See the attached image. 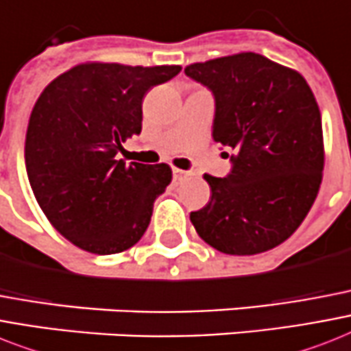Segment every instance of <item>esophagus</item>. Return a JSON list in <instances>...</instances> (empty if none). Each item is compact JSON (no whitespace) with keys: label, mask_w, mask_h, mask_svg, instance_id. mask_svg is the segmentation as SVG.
I'll return each instance as SVG.
<instances>
[{"label":"esophagus","mask_w":351,"mask_h":351,"mask_svg":"<svg viewBox=\"0 0 351 351\" xmlns=\"http://www.w3.org/2000/svg\"><path fill=\"white\" fill-rule=\"evenodd\" d=\"M189 175V171H184V169H178V167H173V178L175 180H182L184 176Z\"/></svg>","instance_id":"obj_1"}]
</instances>
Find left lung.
I'll return each instance as SVG.
<instances>
[{
    "label": "left lung",
    "instance_id": "left-lung-1",
    "mask_svg": "<svg viewBox=\"0 0 351 351\" xmlns=\"http://www.w3.org/2000/svg\"><path fill=\"white\" fill-rule=\"evenodd\" d=\"M215 93L213 138L236 151L225 178L204 175L210 200L191 213L205 243L252 256L278 247L308 215L323 180L321 111L299 72L254 52L185 66Z\"/></svg>",
    "mask_w": 351,
    "mask_h": 351
}]
</instances>
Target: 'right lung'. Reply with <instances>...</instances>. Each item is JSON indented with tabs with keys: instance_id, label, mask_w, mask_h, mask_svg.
Segmentation results:
<instances>
[{
	"instance_id": "1",
	"label": "right lung",
	"mask_w": 351,
	"mask_h": 351,
	"mask_svg": "<svg viewBox=\"0 0 351 351\" xmlns=\"http://www.w3.org/2000/svg\"><path fill=\"white\" fill-rule=\"evenodd\" d=\"M182 68L81 62L56 77L34 104L25 164L53 229L92 254H117L146 232L153 202L171 184L167 164L119 160L142 130V99Z\"/></svg>"
}]
</instances>
